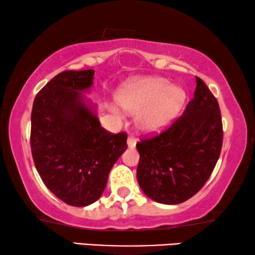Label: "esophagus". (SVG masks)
<instances>
[{"mask_svg": "<svg viewBox=\"0 0 255 255\" xmlns=\"http://www.w3.org/2000/svg\"><path fill=\"white\" fill-rule=\"evenodd\" d=\"M135 144H137V140L133 137H128V148H134Z\"/></svg>", "mask_w": 255, "mask_h": 255, "instance_id": "obj_1", "label": "esophagus"}]
</instances>
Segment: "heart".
I'll use <instances>...</instances> for the list:
<instances>
[{
    "mask_svg": "<svg viewBox=\"0 0 255 255\" xmlns=\"http://www.w3.org/2000/svg\"><path fill=\"white\" fill-rule=\"evenodd\" d=\"M117 102L124 110L135 114V125L144 133L162 131L172 123L186 102V94L162 78H140L125 85L117 94ZM115 116L121 110L111 106Z\"/></svg>",
    "mask_w": 255,
    "mask_h": 255,
    "instance_id": "1",
    "label": "heart"
}]
</instances>
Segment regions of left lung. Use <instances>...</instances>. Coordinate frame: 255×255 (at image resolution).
Returning a JSON list of instances; mask_svg holds the SVG:
<instances>
[{
	"label": "left lung",
	"instance_id": "obj_1",
	"mask_svg": "<svg viewBox=\"0 0 255 255\" xmlns=\"http://www.w3.org/2000/svg\"><path fill=\"white\" fill-rule=\"evenodd\" d=\"M223 127L216 97L196 76L194 99L162 133L137 144V180L151 200L180 204L210 177L221 154Z\"/></svg>",
	"mask_w": 255,
	"mask_h": 255
}]
</instances>
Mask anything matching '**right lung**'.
<instances>
[{
	"mask_svg": "<svg viewBox=\"0 0 255 255\" xmlns=\"http://www.w3.org/2000/svg\"><path fill=\"white\" fill-rule=\"evenodd\" d=\"M95 72L65 71L33 101L31 151L48 189L65 203L87 207L102 196L115 162L128 148L125 132L101 127L96 106L83 95Z\"/></svg>",
	"mask_w": 255,
	"mask_h": 255,
	"instance_id": "right-lung-1",
	"label": "right lung"
}]
</instances>
